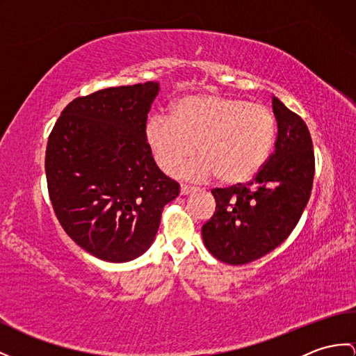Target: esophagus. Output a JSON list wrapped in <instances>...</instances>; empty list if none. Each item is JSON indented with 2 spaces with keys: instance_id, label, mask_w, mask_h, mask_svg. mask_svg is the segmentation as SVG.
I'll return each mask as SVG.
<instances>
[{
  "instance_id": "obj_1",
  "label": "esophagus",
  "mask_w": 356,
  "mask_h": 356,
  "mask_svg": "<svg viewBox=\"0 0 356 356\" xmlns=\"http://www.w3.org/2000/svg\"><path fill=\"white\" fill-rule=\"evenodd\" d=\"M193 192V188L192 187H188V186H181V195H183V196H186V195H190V193H192Z\"/></svg>"
}]
</instances>
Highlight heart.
Segmentation results:
<instances>
[{"instance_id":"heart-1","label":"heart","mask_w":356,"mask_h":356,"mask_svg":"<svg viewBox=\"0 0 356 356\" xmlns=\"http://www.w3.org/2000/svg\"><path fill=\"white\" fill-rule=\"evenodd\" d=\"M276 134L273 111L259 104L193 95L177 101L170 118L155 116L145 125V142L163 172L181 168V177L207 181L218 175L225 184H241L261 170Z\"/></svg>"}]
</instances>
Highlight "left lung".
<instances>
[{
	"label": "left lung",
	"instance_id": "1",
	"mask_svg": "<svg viewBox=\"0 0 356 356\" xmlns=\"http://www.w3.org/2000/svg\"><path fill=\"white\" fill-rule=\"evenodd\" d=\"M272 107L278 137L270 159L250 183L211 192L216 211L202 227V240L227 264H248L278 248L311 195L314 152L308 127L276 97Z\"/></svg>",
	"mask_w": 356,
	"mask_h": 356
}]
</instances>
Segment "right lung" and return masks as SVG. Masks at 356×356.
<instances>
[{
	"label": "right lung",
	"mask_w": 356,
	"mask_h": 356,
	"mask_svg": "<svg viewBox=\"0 0 356 356\" xmlns=\"http://www.w3.org/2000/svg\"><path fill=\"white\" fill-rule=\"evenodd\" d=\"M157 81L120 86L69 102L49 134L51 204L78 246L108 263L145 254L163 207L179 184L159 169L145 142Z\"/></svg>",
	"instance_id": "add662e5"
}]
</instances>
